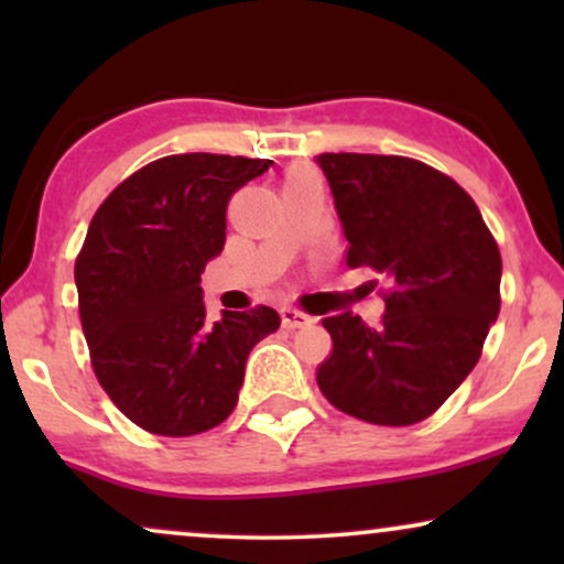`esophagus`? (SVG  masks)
<instances>
[{
  "label": "esophagus",
  "instance_id": "obj_1",
  "mask_svg": "<svg viewBox=\"0 0 564 564\" xmlns=\"http://www.w3.org/2000/svg\"><path fill=\"white\" fill-rule=\"evenodd\" d=\"M281 323H283V328L294 332V328L313 326L315 318H310V315H304V313H300V310H294V307H283L281 310Z\"/></svg>",
  "mask_w": 564,
  "mask_h": 564
}]
</instances>
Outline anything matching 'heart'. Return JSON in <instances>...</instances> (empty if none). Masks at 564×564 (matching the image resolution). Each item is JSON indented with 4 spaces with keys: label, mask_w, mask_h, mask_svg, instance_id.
Listing matches in <instances>:
<instances>
[{
    "label": "heart",
    "mask_w": 564,
    "mask_h": 564,
    "mask_svg": "<svg viewBox=\"0 0 564 564\" xmlns=\"http://www.w3.org/2000/svg\"><path fill=\"white\" fill-rule=\"evenodd\" d=\"M300 174H310V172L307 170H296V172H291L289 177H300Z\"/></svg>",
    "instance_id": "b5f03b06"
}]
</instances>
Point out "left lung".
Instances as JSON below:
<instances>
[{"label": "left lung", "instance_id": "1", "mask_svg": "<svg viewBox=\"0 0 564 564\" xmlns=\"http://www.w3.org/2000/svg\"><path fill=\"white\" fill-rule=\"evenodd\" d=\"M349 243L347 268L390 281L381 326L349 310L323 321L334 349L326 400L355 419L408 426L469 377L501 307V254L464 187L422 161L321 153Z\"/></svg>", "mask_w": 564, "mask_h": 564}]
</instances>
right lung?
Returning a JSON list of instances; mask_svg holds the SVG:
<instances>
[{"label":"right lung","mask_w":564,"mask_h":564,"mask_svg":"<svg viewBox=\"0 0 564 564\" xmlns=\"http://www.w3.org/2000/svg\"><path fill=\"white\" fill-rule=\"evenodd\" d=\"M273 161L180 153L142 166L100 204L76 260L95 377L142 430L187 437L230 416L273 307L209 321L200 273L225 246V209Z\"/></svg>","instance_id":"1"}]
</instances>
